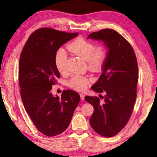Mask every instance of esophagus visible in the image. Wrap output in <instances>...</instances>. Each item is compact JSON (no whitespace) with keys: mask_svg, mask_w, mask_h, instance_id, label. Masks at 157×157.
I'll use <instances>...</instances> for the list:
<instances>
[{"mask_svg":"<svg viewBox=\"0 0 157 157\" xmlns=\"http://www.w3.org/2000/svg\"><path fill=\"white\" fill-rule=\"evenodd\" d=\"M79 95H80L81 99H82V100H84V94H79Z\"/></svg>","mask_w":157,"mask_h":157,"instance_id":"esophagus-1","label":"esophagus"}]
</instances>
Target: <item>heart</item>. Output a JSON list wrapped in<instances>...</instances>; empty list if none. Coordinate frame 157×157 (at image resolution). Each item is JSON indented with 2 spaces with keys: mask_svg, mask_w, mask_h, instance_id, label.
Instances as JSON below:
<instances>
[{
  "mask_svg": "<svg viewBox=\"0 0 157 157\" xmlns=\"http://www.w3.org/2000/svg\"><path fill=\"white\" fill-rule=\"evenodd\" d=\"M69 51L79 55L87 62L90 70L99 71L103 68L109 56V50L105 45L96 46L94 43L83 38H79L67 46ZM67 53L63 49L57 52L55 57V63L58 71L61 74L66 73V62ZM70 88L82 91L88 85V79L80 74L73 75L67 82Z\"/></svg>",
  "mask_w": 157,
  "mask_h": 157,
  "instance_id": "obj_1",
  "label": "heart"
}]
</instances>
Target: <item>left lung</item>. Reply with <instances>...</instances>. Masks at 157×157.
<instances>
[{
  "instance_id": "8db88e82",
  "label": "left lung",
  "mask_w": 157,
  "mask_h": 157,
  "mask_svg": "<svg viewBox=\"0 0 157 157\" xmlns=\"http://www.w3.org/2000/svg\"><path fill=\"white\" fill-rule=\"evenodd\" d=\"M87 38L104 41L109 49L102 75L91 87L105 95L86 96L85 100L94 108L89 120L92 128L101 136L111 137L126 125L134 107L139 81L137 59L131 44L115 30L104 29Z\"/></svg>"
}]
</instances>
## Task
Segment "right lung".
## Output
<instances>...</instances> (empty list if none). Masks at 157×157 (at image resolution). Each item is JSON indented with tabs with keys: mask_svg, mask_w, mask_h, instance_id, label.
I'll return each instance as SVG.
<instances>
[{
	"mask_svg": "<svg viewBox=\"0 0 157 157\" xmlns=\"http://www.w3.org/2000/svg\"><path fill=\"white\" fill-rule=\"evenodd\" d=\"M77 35L78 33L49 28L37 29L29 36L20 55L21 99L36 129L47 136H57L67 129L80 100L72 90L63 91L61 98L50 92L60 78L55 63L57 51Z\"/></svg>",
	"mask_w": 157,
	"mask_h": 157,
	"instance_id": "1",
	"label": "right lung"
}]
</instances>
